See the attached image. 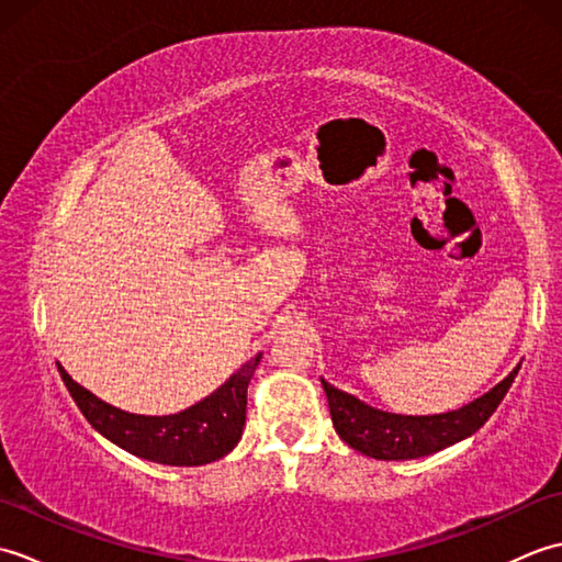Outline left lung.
Listing matches in <instances>:
<instances>
[{
  "label": "left lung",
  "instance_id": "obj_1",
  "mask_svg": "<svg viewBox=\"0 0 562 562\" xmlns=\"http://www.w3.org/2000/svg\"><path fill=\"white\" fill-rule=\"evenodd\" d=\"M519 367L521 364L512 369L509 376L499 381L485 396L471 401L459 411L439 415L386 413L372 408L352 393L330 386L326 379H321V384H324L328 398L333 427L345 445L379 461H408L429 457V453L447 449L479 432L507 396Z\"/></svg>",
  "mask_w": 562,
  "mask_h": 562
}]
</instances>
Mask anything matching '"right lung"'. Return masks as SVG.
<instances>
[{"instance_id": "right-lung-1", "label": "right lung", "mask_w": 562, "mask_h": 562, "mask_svg": "<svg viewBox=\"0 0 562 562\" xmlns=\"http://www.w3.org/2000/svg\"><path fill=\"white\" fill-rule=\"evenodd\" d=\"M262 355L232 374L224 384L176 415H135L93 396L57 364L71 398L99 435L113 445L164 465H205L226 457L246 425V389Z\"/></svg>"}]
</instances>
